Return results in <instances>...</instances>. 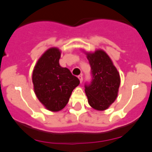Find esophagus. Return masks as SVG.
Masks as SVG:
<instances>
[{
	"instance_id": "1",
	"label": "esophagus",
	"mask_w": 152,
	"mask_h": 152,
	"mask_svg": "<svg viewBox=\"0 0 152 152\" xmlns=\"http://www.w3.org/2000/svg\"><path fill=\"white\" fill-rule=\"evenodd\" d=\"M78 78H79V80H80V83H83V76H82V75H80V76H78Z\"/></svg>"
}]
</instances>
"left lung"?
Returning <instances> with one entry per match:
<instances>
[{"mask_svg":"<svg viewBox=\"0 0 152 152\" xmlns=\"http://www.w3.org/2000/svg\"><path fill=\"white\" fill-rule=\"evenodd\" d=\"M86 54L92 74L91 83L85 86L88 102L96 110L104 111L118 96L121 82L119 73L109 55L102 50Z\"/></svg>","mask_w":152,"mask_h":152,"instance_id":"8db88e82","label":"left lung"}]
</instances>
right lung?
<instances>
[{
  "label": "right lung",
  "mask_w": 152,
  "mask_h": 152,
  "mask_svg": "<svg viewBox=\"0 0 152 152\" xmlns=\"http://www.w3.org/2000/svg\"><path fill=\"white\" fill-rule=\"evenodd\" d=\"M61 51L51 47L37 62L33 71L34 92L45 108L59 112L68 103L72 90L80 84L69 69L60 66Z\"/></svg>",
  "instance_id": "obj_1"
}]
</instances>
